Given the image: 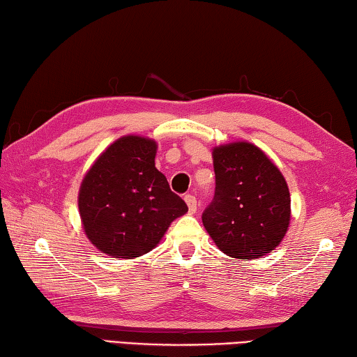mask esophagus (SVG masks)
Listing matches in <instances>:
<instances>
[{
  "instance_id": "obj_1",
  "label": "esophagus",
  "mask_w": 357,
  "mask_h": 357,
  "mask_svg": "<svg viewBox=\"0 0 357 357\" xmlns=\"http://www.w3.org/2000/svg\"><path fill=\"white\" fill-rule=\"evenodd\" d=\"M185 202H186V205H188L190 213H191V215L196 213V210H197V201H196V197L192 196V195H186V196H185Z\"/></svg>"
}]
</instances>
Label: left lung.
<instances>
[{
    "label": "left lung",
    "instance_id": "8db88e82",
    "mask_svg": "<svg viewBox=\"0 0 357 357\" xmlns=\"http://www.w3.org/2000/svg\"><path fill=\"white\" fill-rule=\"evenodd\" d=\"M215 197L204 227L224 254L254 260L274 251L290 224V191L284 175L251 142L213 149Z\"/></svg>",
    "mask_w": 357,
    "mask_h": 357
}]
</instances>
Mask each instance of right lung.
<instances>
[{
    "label": "right lung",
    "instance_id": "obj_1",
    "mask_svg": "<svg viewBox=\"0 0 357 357\" xmlns=\"http://www.w3.org/2000/svg\"><path fill=\"white\" fill-rule=\"evenodd\" d=\"M156 142L122 136L98 156L79 186L84 234L98 251L135 259L158 245L174 220L188 211L155 167Z\"/></svg>",
    "mask_w": 357,
    "mask_h": 357
}]
</instances>
